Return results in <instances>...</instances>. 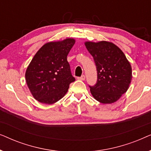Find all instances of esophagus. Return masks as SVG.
<instances>
[{
    "instance_id": "34e87169",
    "label": "esophagus",
    "mask_w": 151,
    "mask_h": 151,
    "mask_svg": "<svg viewBox=\"0 0 151 151\" xmlns=\"http://www.w3.org/2000/svg\"><path fill=\"white\" fill-rule=\"evenodd\" d=\"M78 80H85V76L84 75H82L81 77L78 78Z\"/></svg>"
}]
</instances>
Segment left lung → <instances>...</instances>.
<instances>
[{
	"mask_svg": "<svg viewBox=\"0 0 151 151\" xmlns=\"http://www.w3.org/2000/svg\"><path fill=\"white\" fill-rule=\"evenodd\" d=\"M86 48L93 57L98 72L96 85L90 91L97 101L112 104L127 91L132 79V68L123 51L109 41H86Z\"/></svg>",
	"mask_w": 151,
	"mask_h": 151,
	"instance_id": "1",
	"label": "left lung"
}]
</instances>
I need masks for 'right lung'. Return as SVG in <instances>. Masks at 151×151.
<instances>
[{
  "label": "right lung",
  "mask_w": 151,
  "mask_h": 151,
  "mask_svg": "<svg viewBox=\"0 0 151 151\" xmlns=\"http://www.w3.org/2000/svg\"><path fill=\"white\" fill-rule=\"evenodd\" d=\"M75 42L71 38L47 42L33 58L27 68L25 80L31 93L39 102L54 104L75 81L67 58Z\"/></svg>",
  "instance_id": "obj_1"
}]
</instances>
